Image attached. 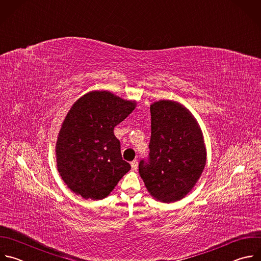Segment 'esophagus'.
Instances as JSON below:
<instances>
[{
	"label": "esophagus",
	"mask_w": 261,
	"mask_h": 261,
	"mask_svg": "<svg viewBox=\"0 0 261 261\" xmlns=\"http://www.w3.org/2000/svg\"><path fill=\"white\" fill-rule=\"evenodd\" d=\"M130 165H132V169H133L134 171H137V170H138V166H139V165H138V161H136V160L133 161V162L130 163Z\"/></svg>",
	"instance_id": "esophagus-1"
}]
</instances>
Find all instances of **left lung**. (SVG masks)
I'll return each instance as SVG.
<instances>
[{
	"label": "left lung",
	"instance_id": "left-lung-1",
	"mask_svg": "<svg viewBox=\"0 0 261 261\" xmlns=\"http://www.w3.org/2000/svg\"><path fill=\"white\" fill-rule=\"evenodd\" d=\"M150 112V152L140 162L139 173L155 199L173 202L193 188L203 171L202 133L192 114L177 101H155Z\"/></svg>",
	"mask_w": 261,
	"mask_h": 261
}]
</instances>
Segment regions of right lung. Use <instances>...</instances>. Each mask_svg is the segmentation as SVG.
<instances>
[{"instance_id": "obj_1", "label": "right lung", "mask_w": 261, "mask_h": 261, "mask_svg": "<svg viewBox=\"0 0 261 261\" xmlns=\"http://www.w3.org/2000/svg\"><path fill=\"white\" fill-rule=\"evenodd\" d=\"M135 108V100L106 90L90 91L75 101L56 147L58 170L73 192L85 199H101L130 170L114 127Z\"/></svg>"}]
</instances>
